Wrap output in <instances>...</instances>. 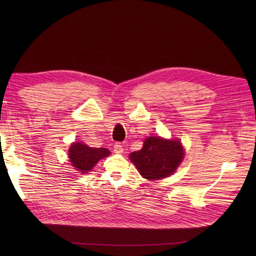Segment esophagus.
Listing matches in <instances>:
<instances>
[{"label":"esophagus","instance_id":"1","mask_svg":"<svg viewBox=\"0 0 256 256\" xmlns=\"http://www.w3.org/2000/svg\"><path fill=\"white\" fill-rule=\"evenodd\" d=\"M122 143H120V142H116L115 144H114V152H118V154H120V152H122Z\"/></svg>","mask_w":256,"mask_h":256}]
</instances>
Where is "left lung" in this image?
<instances>
[{"instance_id":"left-lung-1","label":"left lung","mask_w":256,"mask_h":256,"mask_svg":"<svg viewBox=\"0 0 256 256\" xmlns=\"http://www.w3.org/2000/svg\"><path fill=\"white\" fill-rule=\"evenodd\" d=\"M129 158L144 178L158 180L175 172L184 158V150L177 140L150 136L142 150L131 152Z\"/></svg>"}]
</instances>
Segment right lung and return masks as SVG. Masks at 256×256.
Returning a JSON list of instances; mask_svg holds the SVG:
<instances>
[{
    "mask_svg": "<svg viewBox=\"0 0 256 256\" xmlns=\"http://www.w3.org/2000/svg\"><path fill=\"white\" fill-rule=\"evenodd\" d=\"M69 159L72 166H74L79 172H88L94 168L97 162L106 156H109V150L94 148L83 143H74L69 148Z\"/></svg>",
    "mask_w": 256,
    "mask_h": 256,
    "instance_id": "1",
    "label": "right lung"
}]
</instances>
